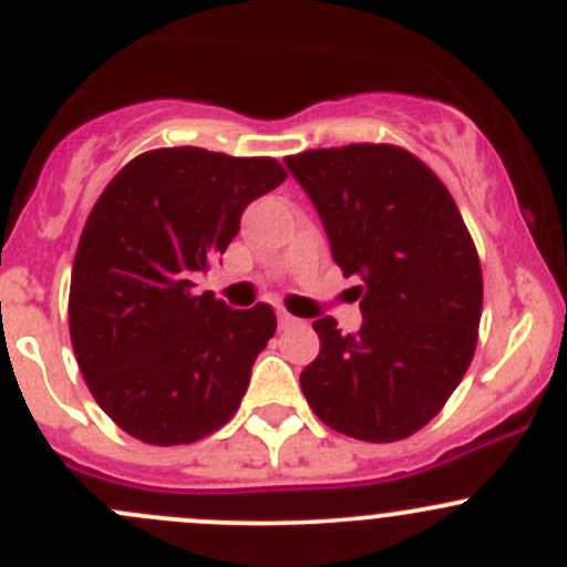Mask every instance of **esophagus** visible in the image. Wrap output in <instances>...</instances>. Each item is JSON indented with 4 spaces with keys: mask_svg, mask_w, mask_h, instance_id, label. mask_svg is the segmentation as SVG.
<instances>
[{
    "mask_svg": "<svg viewBox=\"0 0 567 567\" xmlns=\"http://www.w3.org/2000/svg\"><path fill=\"white\" fill-rule=\"evenodd\" d=\"M299 323H301L299 318L288 316V312H279V329H290V326H299Z\"/></svg>",
    "mask_w": 567,
    "mask_h": 567,
    "instance_id": "34e87169",
    "label": "esophagus"
}]
</instances>
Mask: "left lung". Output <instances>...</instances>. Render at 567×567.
I'll use <instances>...</instances> for the list:
<instances>
[{"label":"left lung","mask_w":567,"mask_h":567,"mask_svg":"<svg viewBox=\"0 0 567 567\" xmlns=\"http://www.w3.org/2000/svg\"><path fill=\"white\" fill-rule=\"evenodd\" d=\"M316 205L331 257L357 285L362 329L318 318L301 373L331 431L400 442L444 409L477 348L483 271L453 194L398 145L320 147L285 158Z\"/></svg>","instance_id":"1"}]
</instances>
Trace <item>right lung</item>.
Instances as JSON below:
<instances>
[{"label":"right lung","instance_id":"right-lung-1","mask_svg":"<svg viewBox=\"0 0 567 567\" xmlns=\"http://www.w3.org/2000/svg\"><path fill=\"white\" fill-rule=\"evenodd\" d=\"M285 177L277 158L158 147L131 158L93 205L68 326L95 403L128 436L192 444L238 411L277 316L197 296L192 279L225 255L251 199Z\"/></svg>","mask_w":567,"mask_h":567}]
</instances>
